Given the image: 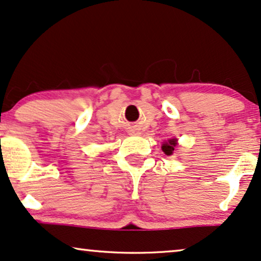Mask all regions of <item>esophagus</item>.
Instances as JSON below:
<instances>
[{"mask_svg":"<svg viewBox=\"0 0 261 261\" xmlns=\"http://www.w3.org/2000/svg\"><path fill=\"white\" fill-rule=\"evenodd\" d=\"M131 135H138L137 131H131Z\"/></svg>","mask_w":261,"mask_h":261,"instance_id":"obj_1","label":"esophagus"}]
</instances>
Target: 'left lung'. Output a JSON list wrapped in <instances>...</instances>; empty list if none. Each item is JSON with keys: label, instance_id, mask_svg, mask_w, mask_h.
<instances>
[{"label": "left lung", "instance_id": "1", "mask_svg": "<svg viewBox=\"0 0 261 261\" xmlns=\"http://www.w3.org/2000/svg\"><path fill=\"white\" fill-rule=\"evenodd\" d=\"M176 145V140H168V142H165L162 145V150L166 155H172L174 151V147Z\"/></svg>", "mask_w": 261, "mask_h": 261}]
</instances>
